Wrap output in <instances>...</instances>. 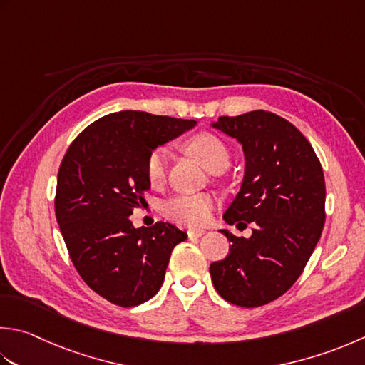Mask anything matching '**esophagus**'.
I'll list each match as a JSON object with an SVG mask.
<instances>
[{"mask_svg":"<svg viewBox=\"0 0 365 365\" xmlns=\"http://www.w3.org/2000/svg\"><path fill=\"white\" fill-rule=\"evenodd\" d=\"M204 232H205L204 230H188L187 234H188L190 239H195V237H201Z\"/></svg>","mask_w":365,"mask_h":365,"instance_id":"obj_1","label":"esophagus"}]
</instances>
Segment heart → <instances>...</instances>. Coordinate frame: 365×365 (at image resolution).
I'll use <instances>...</instances> for the list:
<instances>
[{"label": "heart", "mask_w": 365, "mask_h": 365, "mask_svg": "<svg viewBox=\"0 0 365 365\" xmlns=\"http://www.w3.org/2000/svg\"><path fill=\"white\" fill-rule=\"evenodd\" d=\"M185 150L202 164L205 169H225L230 163V148L218 135L212 133H197L183 144ZM168 173V150L155 148L145 160V177L152 187H160ZM217 199L209 192L182 195L170 199L164 205V215L187 226H202L210 220Z\"/></svg>", "instance_id": "obj_1"}]
</instances>
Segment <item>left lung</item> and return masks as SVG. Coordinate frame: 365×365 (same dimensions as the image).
I'll return each instance as SVG.
<instances>
[{
    "label": "left lung",
    "instance_id": "1",
    "mask_svg": "<svg viewBox=\"0 0 365 365\" xmlns=\"http://www.w3.org/2000/svg\"><path fill=\"white\" fill-rule=\"evenodd\" d=\"M213 126L240 142L247 161L223 218L255 227L248 239L221 231L230 253L210 264V277L225 301L261 307L296 283L318 244L326 221L323 168L305 135L277 113L220 117Z\"/></svg>",
    "mask_w": 365,
    "mask_h": 365
}]
</instances>
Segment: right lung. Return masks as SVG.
Wrapping results in <instances>:
<instances>
[{
  "instance_id": "obj_1",
  "label": "right lung",
  "mask_w": 365,
  "mask_h": 365,
  "mask_svg": "<svg viewBox=\"0 0 365 365\" xmlns=\"http://www.w3.org/2000/svg\"><path fill=\"white\" fill-rule=\"evenodd\" d=\"M195 120L121 110L93 121L63 156L55 215L69 258L88 287L120 307L147 302L160 291L170 253L187 234L170 223L133 226L147 205L145 160Z\"/></svg>"
}]
</instances>
